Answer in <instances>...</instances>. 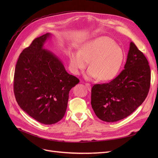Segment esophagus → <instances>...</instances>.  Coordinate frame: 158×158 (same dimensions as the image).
I'll use <instances>...</instances> for the list:
<instances>
[{
    "label": "esophagus",
    "mask_w": 158,
    "mask_h": 158,
    "mask_svg": "<svg viewBox=\"0 0 158 158\" xmlns=\"http://www.w3.org/2000/svg\"><path fill=\"white\" fill-rule=\"evenodd\" d=\"M85 86H86L87 89H88L89 91H90V90H91V85H90L89 84H88V83H86V84H85Z\"/></svg>",
    "instance_id": "1"
}]
</instances>
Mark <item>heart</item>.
Listing matches in <instances>:
<instances>
[{"mask_svg": "<svg viewBox=\"0 0 158 158\" xmlns=\"http://www.w3.org/2000/svg\"><path fill=\"white\" fill-rule=\"evenodd\" d=\"M68 56L70 69L74 74H79L89 61L90 67L85 78H99L102 81L115 78L125 60L123 50L107 36H100L85 41L79 51L69 50Z\"/></svg>", "mask_w": 158, "mask_h": 158, "instance_id": "b5f03b06", "label": "heart"}]
</instances>
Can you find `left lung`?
<instances>
[{
	"label": "left lung",
	"mask_w": 158,
	"mask_h": 158,
	"mask_svg": "<svg viewBox=\"0 0 158 158\" xmlns=\"http://www.w3.org/2000/svg\"><path fill=\"white\" fill-rule=\"evenodd\" d=\"M150 79L147 59L131 42L124 70L110 82L95 84L92 88L91 104L95 114L108 123L129 116L146 98Z\"/></svg>",
	"instance_id": "1"
}]
</instances>
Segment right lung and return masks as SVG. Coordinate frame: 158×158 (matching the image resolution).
I'll return each instance as SVG.
<instances>
[{"mask_svg":"<svg viewBox=\"0 0 158 158\" xmlns=\"http://www.w3.org/2000/svg\"><path fill=\"white\" fill-rule=\"evenodd\" d=\"M52 34L36 38L19 56L14 78V92L19 106L28 115L44 125L63 118L70 90L78 84L59 58L44 48Z\"/></svg>","mask_w":158,"mask_h":158,"instance_id":"right-lung-1","label":"right lung"}]
</instances>
